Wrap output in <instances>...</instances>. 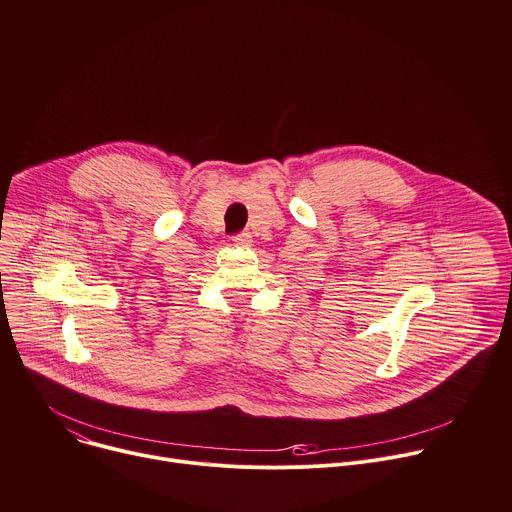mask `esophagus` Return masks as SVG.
<instances>
[{"instance_id": "34e87169", "label": "esophagus", "mask_w": 512, "mask_h": 512, "mask_svg": "<svg viewBox=\"0 0 512 512\" xmlns=\"http://www.w3.org/2000/svg\"><path fill=\"white\" fill-rule=\"evenodd\" d=\"M233 243H235L237 247H251V243H253V235H251L249 231H243V233H239V235H235V237H233Z\"/></svg>"}]
</instances>
